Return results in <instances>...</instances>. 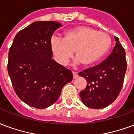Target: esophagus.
Returning <instances> with one entry per match:
<instances>
[{
  "label": "esophagus",
  "mask_w": 134,
  "mask_h": 134,
  "mask_svg": "<svg viewBox=\"0 0 134 134\" xmlns=\"http://www.w3.org/2000/svg\"><path fill=\"white\" fill-rule=\"evenodd\" d=\"M73 75H74V79H76V78H78V76H79V74H78L77 72H74V71H73Z\"/></svg>",
  "instance_id": "1"
}]
</instances>
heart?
<instances>
[{
  "instance_id": "b5f03b06",
  "label": "heart",
  "mask_w": 134,
  "mask_h": 134,
  "mask_svg": "<svg viewBox=\"0 0 134 134\" xmlns=\"http://www.w3.org/2000/svg\"><path fill=\"white\" fill-rule=\"evenodd\" d=\"M50 46L58 63L66 66L76 51V64L94 65L102 59L111 46L108 34L87 26H81L67 31L64 38L53 36Z\"/></svg>"
}]
</instances>
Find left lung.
<instances>
[{
  "mask_svg": "<svg viewBox=\"0 0 134 134\" xmlns=\"http://www.w3.org/2000/svg\"><path fill=\"white\" fill-rule=\"evenodd\" d=\"M116 46L103 62L79 75L85 78L87 86L80 92L85 106L91 108H105L116 99L122 88L126 71V52L119 39L115 36Z\"/></svg>",
  "mask_w": 134,
  "mask_h": 134,
  "instance_id": "8db88e82",
  "label": "left lung"
}]
</instances>
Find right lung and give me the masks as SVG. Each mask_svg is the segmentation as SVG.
I'll return each mask as SVG.
<instances>
[{"label": "right lung", "mask_w": 134, "mask_h": 134, "mask_svg": "<svg viewBox=\"0 0 134 134\" xmlns=\"http://www.w3.org/2000/svg\"><path fill=\"white\" fill-rule=\"evenodd\" d=\"M62 25L36 21L15 35L8 52V72L15 93L24 103L43 109L58 99L73 80L69 69L52 58L50 41Z\"/></svg>", "instance_id": "add662e5"}]
</instances>
